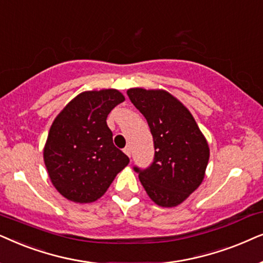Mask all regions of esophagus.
Here are the masks:
<instances>
[{"mask_svg":"<svg viewBox=\"0 0 263 263\" xmlns=\"http://www.w3.org/2000/svg\"><path fill=\"white\" fill-rule=\"evenodd\" d=\"M124 153L126 154V155H127L128 157H131V146H129V145H127V146H126V148L124 149Z\"/></svg>","mask_w":263,"mask_h":263,"instance_id":"obj_1","label":"esophagus"}]
</instances>
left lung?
Returning <instances> with one entry per match:
<instances>
[{"instance_id": "8db88e82", "label": "left lung", "mask_w": 263, "mask_h": 263, "mask_svg": "<svg viewBox=\"0 0 263 263\" xmlns=\"http://www.w3.org/2000/svg\"><path fill=\"white\" fill-rule=\"evenodd\" d=\"M127 96L146 119L155 148L150 166H134L135 172L156 204L176 207L202 183L208 143L190 111L171 93L136 87Z\"/></svg>"}]
</instances>
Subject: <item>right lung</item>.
<instances>
[{"label": "right lung", "mask_w": 263, "mask_h": 263, "mask_svg": "<svg viewBox=\"0 0 263 263\" xmlns=\"http://www.w3.org/2000/svg\"><path fill=\"white\" fill-rule=\"evenodd\" d=\"M125 97L114 89L85 91L56 117L44 148L54 186L69 201L100 198L129 159L113 143L107 117Z\"/></svg>", "instance_id": "add662e5"}]
</instances>
